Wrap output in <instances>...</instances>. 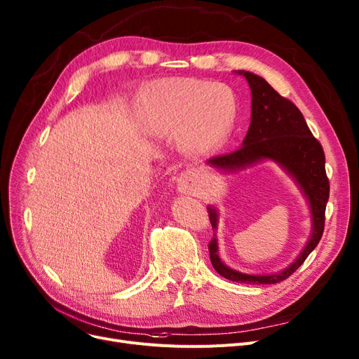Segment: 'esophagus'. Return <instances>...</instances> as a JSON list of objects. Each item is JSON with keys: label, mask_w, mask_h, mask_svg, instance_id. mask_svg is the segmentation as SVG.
<instances>
[{"label": "esophagus", "mask_w": 359, "mask_h": 359, "mask_svg": "<svg viewBox=\"0 0 359 359\" xmlns=\"http://www.w3.org/2000/svg\"><path fill=\"white\" fill-rule=\"evenodd\" d=\"M179 191L183 194H189L194 191V175L184 173L179 179Z\"/></svg>", "instance_id": "esophagus-1"}]
</instances>
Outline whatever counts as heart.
<instances>
[{"instance_id":"b5f03b06","label":"heart","mask_w":359,"mask_h":359,"mask_svg":"<svg viewBox=\"0 0 359 359\" xmlns=\"http://www.w3.org/2000/svg\"><path fill=\"white\" fill-rule=\"evenodd\" d=\"M237 102L230 87L194 79L156 84L147 97L148 128L160 137L180 132L187 153H205L218 147L234 125Z\"/></svg>"}]
</instances>
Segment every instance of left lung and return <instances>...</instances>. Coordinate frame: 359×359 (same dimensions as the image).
<instances>
[{
	"instance_id": "8db88e82",
	"label": "left lung",
	"mask_w": 359,
	"mask_h": 359,
	"mask_svg": "<svg viewBox=\"0 0 359 359\" xmlns=\"http://www.w3.org/2000/svg\"><path fill=\"white\" fill-rule=\"evenodd\" d=\"M246 77L252 88V122L243 145L229 154L210 158V164L222 170H237L260 160H275L295 179L306 194L310 210L313 233L298 259L282 272L272 275H246L225 266L218 256L215 230L218 222L217 210L208 206L214 237L208 244L214 269L224 278L243 284H278L291 276L307 256L316 249L325 230V212L329 201L330 184L325 168V151L311 134L299 109L259 75L238 71Z\"/></svg>"
}]
</instances>
